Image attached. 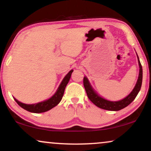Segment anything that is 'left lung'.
I'll use <instances>...</instances> for the list:
<instances>
[{
	"label": "left lung",
	"mask_w": 151,
	"mask_h": 151,
	"mask_svg": "<svg viewBox=\"0 0 151 151\" xmlns=\"http://www.w3.org/2000/svg\"><path fill=\"white\" fill-rule=\"evenodd\" d=\"M138 59V63H139V77H138L137 83H136L135 87L132 91L131 93L129 96L124 98L123 100H121L119 101H115V102H113V101H109L107 100H105L102 97H100L99 95L96 93L94 91L93 88L91 86V84L88 82V80L86 77H84L83 80V84L84 88L87 94V96L89 100L93 103V104L97 106L99 108L105 109V110L108 111H119L125 107H127L128 105H129L133 101L135 100L136 96H137L138 93L140 91L142 86V67L140 61L139 60V57L137 56Z\"/></svg>",
	"instance_id": "8db88e82"
}]
</instances>
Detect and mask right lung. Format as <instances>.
<instances>
[{"label":"right lung","mask_w":151,"mask_h":151,"mask_svg":"<svg viewBox=\"0 0 151 151\" xmlns=\"http://www.w3.org/2000/svg\"><path fill=\"white\" fill-rule=\"evenodd\" d=\"M73 71V70H71L69 73H68L64 79L62 81L61 84H60L56 92L55 93V94L51 97V98L48 99L47 100L43 101V102L36 103V104H24L19 102V101L16 100V98H14V100L17 104L19 105L20 107H22V109H25L26 111H29L32 113H40L46 112V111L50 110L53 107H55L56 105H58L60 102L62 98H63L64 92H65V89L66 86L69 82L70 78H71V76L72 72Z\"/></svg>","instance_id":"1"}]
</instances>
